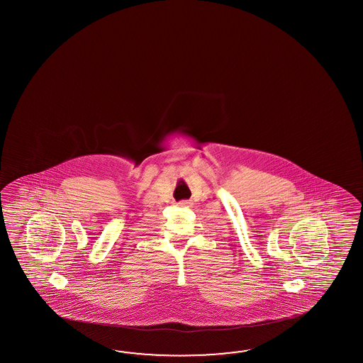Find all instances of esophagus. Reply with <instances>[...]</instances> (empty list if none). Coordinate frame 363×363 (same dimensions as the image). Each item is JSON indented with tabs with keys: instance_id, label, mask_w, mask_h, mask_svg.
<instances>
[{
	"instance_id": "1",
	"label": "esophagus",
	"mask_w": 363,
	"mask_h": 363,
	"mask_svg": "<svg viewBox=\"0 0 363 363\" xmlns=\"http://www.w3.org/2000/svg\"><path fill=\"white\" fill-rule=\"evenodd\" d=\"M189 203H191V202H189L188 200H183L179 202V205H180V206H188Z\"/></svg>"
}]
</instances>
